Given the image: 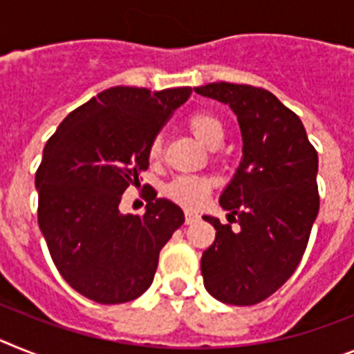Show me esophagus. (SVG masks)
Here are the masks:
<instances>
[{
  "instance_id": "34e87169",
  "label": "esophagus",
  "mask_w": 354,
  "mask_h": 354,
  "mask_svg": "<svg viewBox=\"0 0 354 354\" xmlns=\"http://www.w3.org/2000/svg\"><path fill=\"white\" fill-rule=\"evenodd\" d=\"M196 221H198V214H196V212L187 210L185 212V223L192 224V223H196Z\"/></svg>"
}]
</instances>
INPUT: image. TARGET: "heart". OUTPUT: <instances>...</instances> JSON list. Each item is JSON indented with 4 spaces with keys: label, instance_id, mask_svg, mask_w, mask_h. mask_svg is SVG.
I'll list each match as a JSON object with an SVG mask.
<instances>
[{
    "label": "heart",
    "instance_id": "b5f03b06",
    "mask_svg": "<svg viewBox=\"0 0 354 354\" xmlns=\"http://www.w3.org/2000/svg\"><path fill=\"white\" fill-rule=\"evenodd\" d=\"M190 131L194 133L196 139L205 146H214V144L223 140V122L215 118L210 112H196L192 113L187 121ZM147 155L151 160H158L162 155V137L156 135L153 137ZM212 189V181L205 176H176L169 181L165 187V194L173 199L174 203L185 208L199 207Z\"/></svg>",
    "mask_w": 354,
    "mask_h": 354
}]
</instances>
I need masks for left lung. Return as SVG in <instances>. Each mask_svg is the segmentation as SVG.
Returning a JSON list of instances; mask_svg holds the SVG:
<instances>
[{
    "instance_id": "left-lung-1",
    "label": "left lung",
    "mask_w": 354,
    "mask_h": 354,
    "mask_svg": "<svg viewBox=\"0 0 354 354\" xmlns=\"http://www.w3.org/2000/svg\"><path fill=\"white\" fill-rule=\"evenodd\" d=\"M194 91L228 104L242 135L241 164L219 198L241 228L203 215L215 228L203 281L221 303L257 305L290 278L306 250L319 214L317 151L301 119L266 88L219 82Z\"/></svg>"
}]
</instances>
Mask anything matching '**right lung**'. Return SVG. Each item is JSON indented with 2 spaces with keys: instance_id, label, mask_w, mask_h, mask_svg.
I'll list each match as a JSON object with an SVG mask.
<instances>
[{
  "instance_id": "obj_1",
  "label": "right lung",
  "mask_w": 354,
  "mask_h": 354,
  "mask_svg": "<svg viewBox=\"0 0 354 354\" xmlns=\"http://www.w3.org/2000/svg\"><path fill=\"white\" fill-rule=\"evenodd\" d=\"M190 87H112L67 115L37 169L39 228L58 272L82 296L119 305L149 288L160 250L185 215L149 198L144 215L119 210L122 192L149 165L147 147Z\"/></svg>"
}]
</instances>
